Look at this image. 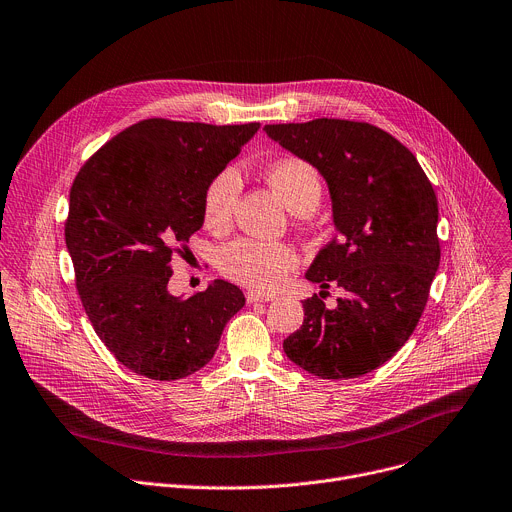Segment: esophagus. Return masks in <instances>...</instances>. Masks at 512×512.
<instances>
[{"instance_id":"1","label":"esophagus","mask_w":512,"mask_h":512,"mask_svg":"<svg viewBox=\"0 0 512 512\" xmlns=\"http://www.w3.org/2000/svg\"><path fill=\"white\" fill-rule=\"evenodd\" d=\"M273 300V294H261V292H249L247 294V302L255 304V302H269Z\"/></svg>"}]
</instances>
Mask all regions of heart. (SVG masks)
<instances>
[{
    "mask_svg": "<svg viewBox=\"0 0 512 512\" xmlns=\"http://www.w3.org/2000/svg\"><path fill=\"white\" fill-rule=\"evenodd\" d=\"M265 179L294 214H310L320 204L322 179L318 171L302 159L275 161L267 167ZM239 194V173L232 167L218 171L204 190V224L212 230L224 228L235 214ZM296 263L298 255L290 245L247 237L224 245L218 253V267L226 277L261 292L280 288Z\"/></svg>",
    "mask_w": 512,
    "mask_h": 512,
    "instance_id": "1",
    "label": "heart"
}]
</instances>
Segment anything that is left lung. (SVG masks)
Wrapping results in <instances>:
<instances>
[{
  "label": "left lung",
  "instance_id": "left-lung-1",
  "mask_svg": "<svg viewBox=\"0 0 512 512\" xmlns=\"http://www.w3.org/2000/svg\"><path fill=\"white\" fill-rule=\"evenodd\" d=\"M329 185L337 237L306 280L345 292L335 309L302 302V327L284 351L308 374L349 380L384 365L412 335L439 269V206L416 157L367 122L318 118L263 128Z\"/></svg>",
  "mask_w": 512,
  "mask_h": 512
}]
</instances>
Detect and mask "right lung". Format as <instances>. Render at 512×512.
I'll return each instance as SVG.
<instances>
[{
    "label": "right lung",
    "mask_w": 512,
    "mask_h": 512,
    "mask_svg": "<svg viewBox=\"0 0 512 512\" xmlns=\"http://www.w3.org/2000/svg\"><path fill=\"white\" fill-rule=\"evenodd\" d=\"M257 130L259 122L149 118L116 134L73 181L65 241L79 298L102 343L138 376H192L245 306L243 292L224 280L190 298L167 286L173 253L204 224L208 181Z\"/></svg>",
    "instance_id": "obj_1"
}]
</instances>
